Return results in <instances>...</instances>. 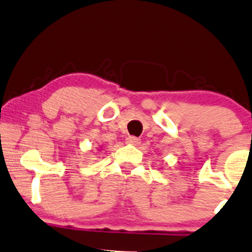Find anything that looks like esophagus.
<instances>
[{"label": "esophagus", "mask_w": 252, "mask_h": 252, "mask_svg": "<svg viewBox=\"0 0 252 252\" xmlns=\"http://www.w3.org/2000/svg\"><path fill=\"white\" fill-rule=\"evenodd\" d=\"M126 143L132 144V146H137V144L140 143V140H138L137 137H135V136H128L126 140Z\"/></svg>", "instance_id": "34e87169"}]
</instances>
